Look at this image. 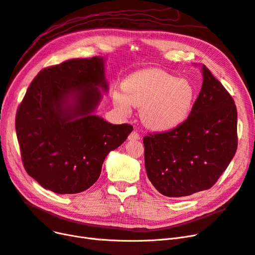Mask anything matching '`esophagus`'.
<instances>
[{
  "label": "esophagus",
  "mask_w": 255,
  "mask_h": 255,
  "mask_svg": "<svg viewBox=\"0 0 255 255\" xmlns=\"http://www.w3.org/2000/svg\"><path fill=\"white\" fill-rule=\"evenodd\" d=\"M138 139H140V136H139V134L137 133L136 130L131 131V133L128 136V140H138Z\"/></svg>",
  "instance_id": "esophagus-1"
}]
</instances>
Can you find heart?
<instances>
[{
  "mask_svg": "<svg viewBox=\"0 0 255 255\" xmlns=\"http://www.w3.org/2000/svg\"><path fill=\"white\" fill-rule=\"evenodd\" d=\"M122 92L113 93V103L124 115L140 108L139 117L152 130L165 131L180 126L191 112L194 87L184 78H175L162 69L148 68L129 75Z\"/></svg>",
  "mask_w": 255,
  "mask_h": 255,
  "instance_id": "1",
  "label": "heart"
}]
</instances>
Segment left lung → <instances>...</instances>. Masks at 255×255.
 <instances>
[{
  "label": "left lung",
  "instance_id": "left-lung-1",
  "mask_svg": "<svg viewBox=\"0 0 255 255\" xmlns=\"http://www.w3.org/2000/svg\"><path fill=\"white\" fill-rule=\"evenodd\" d=\"M203 85L188 119L172 130L143 138L147 177L168 197L208 190L238 148L234 100L206 65Z\"/></svg>",
  "mask_w": 255,
  "mask_h": 255
}]
</instances>
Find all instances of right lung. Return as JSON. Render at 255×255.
Returning <instances> with one entry per match:
<instances>
[{
  "instance_id": "1",
  "label": "right lung",
  "mask_w": 255,
  "mask_h": 255,
  "mask_svg": "<svg viewBox=\"0 0 255 255\" xmlns=\"http://www.w3.org/2000/svg\"><path fill=\"white\" fill-rule=\"evenodd\" d=\"M105 58L73 59L33 79L15 117L24 168L44 189L76 194L100 176L108 154L126 141L129 125L95 114L109 92Z\"/></svg>"
}]
</instances>
